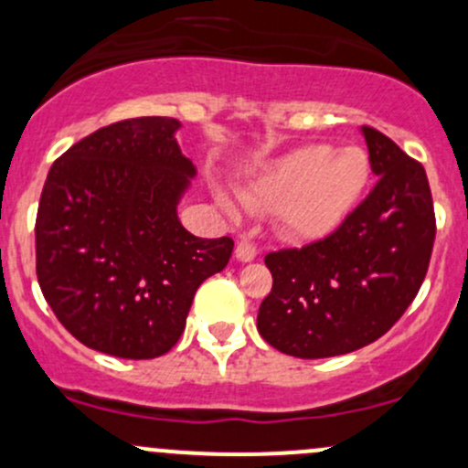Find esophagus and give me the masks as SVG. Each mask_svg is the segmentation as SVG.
<instances>
[{
  "instance_id": "34e87169",
  "label": "esophagus",
  "mask_w": 468,
  "mask_h": 468,
  "mask_svg": "<svg viewBox=\"0 0 468 468\" xmlns=\"http://www.w3.org/2000/svg\"><path fill=\"white\" fill-rule=\"evenodd\" d=\"M234 254L240 263H250V261H254L256 256H259V250H256V245L250 239H240L239 243H236Z\"/></svg>"
}]
</instances>
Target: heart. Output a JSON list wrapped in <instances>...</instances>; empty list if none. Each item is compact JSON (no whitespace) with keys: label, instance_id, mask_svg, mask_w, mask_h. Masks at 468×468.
Instances as JSON below:
<instances>
[{"label":"heart","instance_id":"heart-1","mask_svg":"<svg viewBox=\"0 0 468 468\" xmlns=\"http://www.w3.org/2000/svg\"><path fill=\"white\" fill-rule=\"evenodd\" d=\"M370 174L364 149L301 144L265 163L243 189V200L254 212L276 209L281 229L292 239L316 240L333 234L355 212ZM214 196L223 212L236 214L234 196L225 189H216Z\"/></svg>","mask_w":468,"mask_h":468}]
</instances>
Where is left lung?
<instances>
[{
	"label": "left lung",
	"mask_w": 468,
	"mask_h": 468,
	"mask_svg": "<svg viewBox=\"0 0 468 468\" xmlns=\"http://www.w3.org/2000/svg\"><path fill=\"white\" fill-rule=\"evenodd\" d=\"M361 135L379 176L373 192L324 240L265 256L272 292L256 328L299 359L373 344L413 303L429 270L435 214L424 167L377 129Z\"/></svg>",
	"instance_id": "left-lung-1"
}]
</instances>
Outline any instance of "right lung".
<instances>
[{
  "label": "right lung",
  "mask_w": 468,
  "mask_h": 468,
  "mask_svg": "<svg viewBox=\"0 0 468 468\" xmlns=\"http://www.w3.org/2000/svg\"><path fill=\"white\" fill-rule=\"evenodd\" d=\"M176 118L98 129L53 163L35 220L37 281L59 324L89 348L154 359L174 348L198 285L234 240L198 239L178 203L196 167Z\"/></svg>",
  "instance_id": "1"
}]
</instances>
